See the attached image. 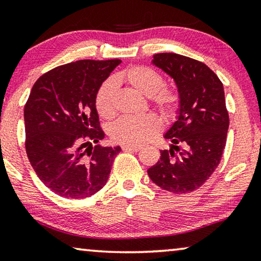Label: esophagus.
I'll return each instance as SVG.
<instances>
[{"label":"esophagus","instance_id":"obj_1","mask_svg":"<svg viewBox=\"0 0 261 261\" xmlns=\"http://www.w3.org/2000/svg\"><path fill=\"white\" fill-rule=\"evenodd\" d=\"M122 148H123V151H125V152H138L142 147L135 146V145H123Z\"/></svg>","mask_w":261,"mask_h":261}]
</instances>
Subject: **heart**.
I'll list each match as a JSON object with an SVG mask.
<instances>
[{"label":"heart","instance_id":"1","mask_svg":"<svg viewBox=\"0 0 261 261\" xmlns=\"http://www.w3.org/2000/svg\"><path fill=\"white\" fill-rule=\"evenodd\" d=\"M114 82H125L143 96L151 98L165 115L174 113L177 106V95L171 90H160L164 79L158 72L146 66H135L114 77ZM113 81H106L97 90L95 106L97 113L105 118L114 115ZM161 131V122L155 116L145 115L139 117H123L118 119L110 130L115 142L125 145H142L155 137Z\"/></svg>","mask_w":261,"mask_h":261}]
</instances>
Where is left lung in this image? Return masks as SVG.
<instances>
[{
  "label": "left lung",
  "mask_w": 261,
  "mask_h": 261,
  "mask_svg": "<svg viewBox=\"0 0 261 261\" xmlns=\"http://www.w3.org/2000/svg\"><path fill=\"white\" fill-rule=\"evenodd\" d=\"M151 64L174 80L179 106L174 123L164 135L171 148L160 151L147 174L167 192H193L213 174L224 151L229 129L224 88L208 66L192 58L158 53Z\"/></svg>",
  "instance_id": "8db88e82"
}]
</instances>
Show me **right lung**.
Instances as JSON below:
<instances>
[{"label":"right lung","instance_id":"add662e5","mask_svg":"<svg viewBox=\"0 0 261 261\" xmlns=\"http://www.w3.org/2000/svg\"><path fill=\"white\" fill-rule=\"evenodd\" d=\"M122 61L79 60L41 75L24 108L29 161L47 188L81 200L105 187L119 146L106 137L95 106L97 90Z\"/></svg>","mask_w":261,"mask_h":261}]
</instances>
